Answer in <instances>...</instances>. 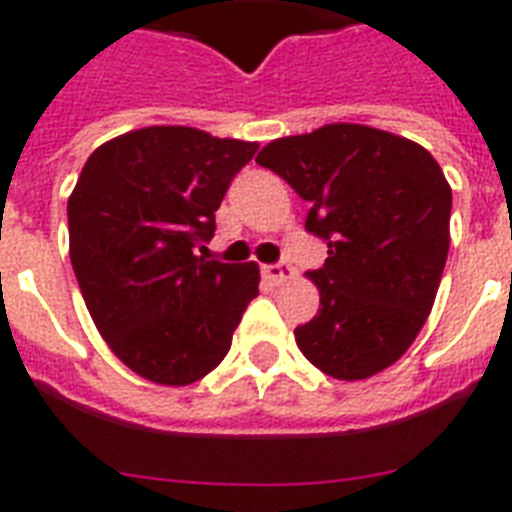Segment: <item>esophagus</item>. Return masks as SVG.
Returning a JSON list of instances; mask_svg holds the SVG:
<instances>
[{"mask_svg": "<svg viewBox=\"0 0 512 512\" xmlns=\"http://www.w3.org/2000/svg\"><path fill=\"white\" fill-rule=\"evenodd\" d=\"M263 276H265V281H271V284H284V281L295 279V268L287 263L263 265Z\"/></svg>", "mask_w": 512, "mask_h": 512, "instance_id": "esophagus-1", "label": "esophagus"}]
</instances>
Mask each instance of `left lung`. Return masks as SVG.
Returning a JSON list of instances; mask_svg holds the SVG:
<instances>
[{"mask_svg": "<svg viewBox=\"0 0 512 512\" xmlns=\"http://www.w3.org/2000/svg\"><path fill=\"white\" fill-rule=\"evenodd\" d=\"M257 164L311 201L305 228L327 241L308 279L319 313L297 348L335 380L356 382L404 356L436 303L449 255L452 188L414 140L335 122L271 140Z\"/></svg>", "mask_w": 512, "mask_h": 512, "instance_id": "8db88e82", "label": "left lung"}]
</instances>
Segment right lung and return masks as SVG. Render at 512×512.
<instances>
[{"instance_id":"1","label":"right lung","mask_w":512,"mask_h":512,"mask_svg":"<svg viewBox=\"0 0 512 512\" xmlns=\"http://www.w3.org/2000/svg\"><path fill=\"white\" fill-rule=\"evenodd\" d=\"M257 143L159 124L92 151L68 196V255L95 327L143 380L183 388L225 358L257 263L199 255Z\"/></svg>"}]
</instances>
